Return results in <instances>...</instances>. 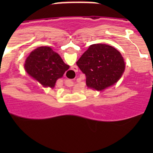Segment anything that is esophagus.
<instances>
[{"label": "esophagus", "mask_w": 153, "mask_h": 153, "mask_svg": "<svg viewBox=\"0 0 153 153\" xmlns=\"http://www.w3.org/2000/svg\"><path fill=\"white\" fill-rule=\"evenodd\" d=\"M73 70H74L75 72H77V71H78V67H74V69H73Z\"/></svg>", "instance_id": "esophagus-1"}]
</instances>
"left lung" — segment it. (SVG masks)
Here are the masks:
<instances>
[{
	"label": "left lung",
	"instance_id": "obj_1",
	"mask_svg": "<svg viewBox=\"0 0 153 153\" xmlns=\"http://www.w3.org/2000/svg\"><path fill=\"white\" fill-rule=\"evenodd\" d=\"M76 65L86 75L87 87L97 91L114 86L126 69L124 58L120 51L103 44L90 45Z\"/></svg>",
	"mask_w": 153,
	"mask_h": 153
}]
</instances>
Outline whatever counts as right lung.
Here are the masks:
<instances>
[{
    "mask_svg": "<svg viewBox=\"0 0 153 153\" xmlns=\"http://www.w3.org/2000/svg\"><path fill=\"white\" fill-rule=\"evenodd\" d=\"M24 67L27 74L44 87L53 89L56 80L63 76L70 66L51 47H40L30 52Z\"/></svg>",
    "mask_w": 153,
    "mask_h": 153,
    "instance_id": "add662e5",
    "label": "right lung"
}]
</instances>
